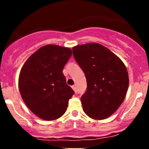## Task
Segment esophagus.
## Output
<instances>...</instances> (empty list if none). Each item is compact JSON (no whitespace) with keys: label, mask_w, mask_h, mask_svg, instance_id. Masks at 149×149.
<instances>
[{"label":"esophagus","mask_w":149,"mask_h":149,"mask_svg":"<svg viewBox=\"0 0 149 149\" xmlns=\"http://www.w3.org/2000/svg\"><path fill=\"white\" fill-rule=\"evenodd\" d=\"M72 88H73V91H74V92L75 93H76V92H77V91H76V86H74V85H73V86H72Z\"/></svg>","instance_id":"esophagus-1"}]
</instances>
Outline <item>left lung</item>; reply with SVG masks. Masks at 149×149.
<instances>
[{
    "instance_id": "1",
    "label": "left lung",
    "mask_w": 149,
    "mask_h": 149,
    "mask_svg": "<svg viewBox=\"0 0 149 149\" xmlns=\"http://www.w3.org/2000/svg\"><path fill=\"white\" fill-rule=\"evenodd\" d=\"M73 55L86 79L87 89L81 98L84 112L94 120L109 118L127 94L129 78L125 65L98 43L73 47Z\"/></svg>"
}]
</instances>
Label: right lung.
Returning <instances> with one entry per match:
<instances>
[{"mask_svg":"<svg viewBox=\"0 0 149 149\" xmlns=\"http://www.w3.org/2000/svg\"><path fill=\"white\" fill-rule=\"evenodd\" d=\"M71 55L70 48L47 45L33 53L21 69L19 88L22 100L41 119L61 118L74 94L63 73Z\"/></svg>","mask_w":149,"mask_h":149,"instance_id":"1","label":"right lung"}]
</instances>
